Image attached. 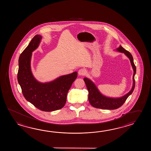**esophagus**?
<instances>
[{"mask_svg": "<svg viewBox=\"0 0 151 151\" xmlns=\"http://www.w3.org/2000/svg\"><path fill=\"white\" fill-rule=\"evenodd\" d=\"M86 70H85L83 68H81L78 71V74L79 76H84L85 74H86Z\"/></svg>", "mask_w": 151, "mask_h": 151, "instance_id": "1", "label": "esophagus"}]
</instances>
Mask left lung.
<instances>
[{"label": "left lung", "mask_w": 151, "mask_h": 151, "mask_svg": "<svg viewBox=\"0 0 151 151\" xmlns=\"http://www.w3.org/2000/svg\"><path fill=\"white\" fill-rule=\"evenodd\" d=\"M116 50L120 52L124 53L130 60L132 66L134 71V73L133 76V86L131 90L124 96H122L118 98H109L103 96L99 91L95 84L93 83L91 80L87 78H85L83 79V80L85 83L87 88L88 91L89 102L91 105L95 108L103 109H117L124 104L127 98L129 95L131 94L134 89L135 84L134 76L136 73V67L134 64L133 57L129 52L126 50L122 46H120V47L119 48H117Z\"/></svg>", "instance_id": "left-lung-1"}]
</instances>
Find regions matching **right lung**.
Here are the masks:
<instances>
[{
    "instance_id": "right-lung-1",
    "label": "right lung",
    "mask_w": 151,
    "mask_h": 151,
    "mask_svg": "<svg viewBox=\"0 0 151 151\" xmlns=\"http://www.w3.org/2000/svg\"><path fill=\"white\" fill-rule=\"evenodd\" d=\"M42 37L36 35L20 55L18 81L26 100L45 112L61 109L66 102L68 90L77 78V72L59 77L46 83L38 81L31 70L32 52L38 47Z\"/></svg>"
}]
</instances>
